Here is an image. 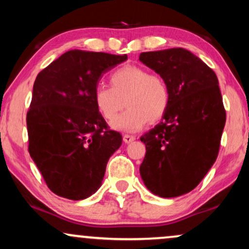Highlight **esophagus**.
Masks as SVG:
<instances>
[{"label":"esophagus","mask_w":249,"mask_h":249,"mask_svg":"<svg viewBox=\"0 0 249 249\" xmlns=\"http://www.w3.org/2000/svg\"><path fill=\"white\" fill-rule=\"evenodd\" d=\"M123 141H124V142H126V144H130V142L136 141V137L131 136V134H124L123 136Z\"/></svg>","instance_id":"34e87169"}]
</instances>
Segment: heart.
Listing matches in <instances>:
<instances>
[{
    "label": "heart",
    "mask_w": 249,
    "mask_h": 249,
    "mask_svg": "<svg viewBox=\"0 0 249 249\" xmlns=\"http://www.w3.org/2000/svg\"><path fill=\"white\" fill-rule=\"evenodd\" d=\"M110 84L97 85L93 102L108 122L127 105V110L112 123L116 130L138 131L147 122H159L166 113L171 91L166 79L159 73H148L144 68L127 64L111 73Z\"/></svg>",
    "instance_id": "b5f03b06"
}]
</instances>
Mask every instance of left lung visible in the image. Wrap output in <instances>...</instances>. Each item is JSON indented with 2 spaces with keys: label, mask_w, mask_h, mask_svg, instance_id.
<instances>
[{
  "label": "left lung",
  "mask_w": 249,
  "mask_h": 249,
  "mask_svg": "<svg viewBox=\"0 0 249 249\" xmlns=\"http://www.w3.org/2000/svg\"><path fill=\"white\" fill-rule=\"evenodd\" d=\"M139 61L166 79L171 91L160 124L141 137V176L161 198L191 192L215 162L226 111L215 72L182 48L142 53Z\"/></svg>",
  "instance_id": "8db88e82"
}]
</instances>
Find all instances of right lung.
I'll use <instances>...</instances> for the list:
<instances>
[{
  "label": "right lung",
  "mask_w": 249,
  "mask_h": 249,
  "mask_svg": "<svg viewBox=\"0 0 249 249\" xmlns=\"http://www.w3.org/2000/svg\"><path fill=\"white\" fill-rule=\"evenodd\" d=\"M126 59L75 49L37 75L27 113L28 150L57 196L82 200L101 187L108 158L123 138L97 110L93 91L103 73Z\"/></svg>",
  "instance_id": "right-lung-1"
}]
</instances>
